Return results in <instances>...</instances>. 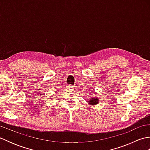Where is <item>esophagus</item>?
Wrapping results in <instances>:
<instances>
[{
	"mask_svg": "<svg viewBox=\"0 0 150 150\" xmlns=\"http://www.w3.org/2000/svg\"><path fill=\"white\" fill-rule=\"evenodd\" d=\"M67 88H68V90H73V89H74V86H71V85H69L67 86Z\"/></svg>",
	"mask_w": 150,
	"mask_h": 150,
	"instance_id": "obj_1",
	"label": "esophagus"
}]
</instances>
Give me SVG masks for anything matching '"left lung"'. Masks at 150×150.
<instances>
[{
  "label": "left lung",
  "mask_w": 150,
  "mask_h": 150,
  "mask_svg": "<svg viewBox=\"0 0 150 150\" xmlns=\"http://www.w3.org/2000/svg\"><path fill=\"white\" fill-rule=\"evenodd\" d=\"M98 99H97V98H92L89 101V104L91 105H95L98 104Z\"/></svg>",
  "instance_id": "obj_1"
}]
</instances>
